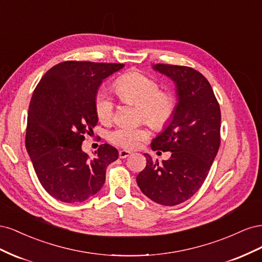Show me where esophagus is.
Returning <instances> with one entry per match:
<instances>
[{
    "mask_svg": "<svg viewBox=\"0 0 262 262\" xmlns=\"http://www.w3.org/2000/svg\"><path fill=\"white\" fill-rule=\"evenodd\" d=\"M131 155V152H129V150H125V149H121L119 150V157L120 158H125Z\"/></svg>",
    "mask_w": 262,
    "mask_h": 262,
    "instance_id": "esophagus-1",
    "label": "esophagus"
}]
</instances>
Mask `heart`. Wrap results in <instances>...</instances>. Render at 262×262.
I'll list each match as a JSON object with an SVG mask.
<instances>
[{"label":"heart","instance_id":"heart-1","mask_svg":"<svg viewBox=\"0 0 262 262\" xmlns=\"http://www.w3.org/2000/svg\"><path fill=\"white\" fill-rule=\"evenodd\" d=\"M117 95L122 101L138 105L141 120H145L155 129H163L172 120L176 112L173 95L161 91L156 80L139 71H130L121 75L114 84ZM95 110L102 123H110L115 117V105L105 93H99L95 100ZM150 136L146 126H118L109 133L113 144L123 148H136Z\"/></svg>","mask_w":262,"mask_h":262}]
</instances>
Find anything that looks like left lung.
<instances>
[{
  "label": "left lung",
  "instance_id": "1",
  "mask_svg": "<svg viewBox=\"0 0 262 262\" xmlns=\"http://www.w3.org/2000/svg\"><path fill=\"white\" fill-rule=\"evenodd\" d=\"M153 68L177 87L172 120L150 144L153 150H170L171 156L158 163L145 154L137 184L152 201L172 207L190 199L208 176L221 144V110L209 81L196 70L163 63Z\"/></svg>",
  "mask_w": 262,
  "mask_h": 262
}]
</instances>
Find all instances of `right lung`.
I'll list each match as a JSON object with an SVG mask.
<instances>
[{
  "label": "right lung",
  "mask_w": 262,
  "mask_h": 262,
  "mask_svg": "<svg viewBox=\"0 0 262 262\" xmlns=\"http://www.w3.org/2000/svg\"><path fill=\"white\" fill-rule=\"evenodd\" d=\"M123 67L64 61L52 67L36 86L25 143L39 181L54 199L83 202L105 184L107 166L118 158L117 148L101 144L90 158L82 144L98 122L95 100L99 85Z\"/></svg>",
  "instance_id": "obj_1"
}]
</instances>
